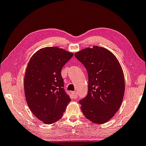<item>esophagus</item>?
<instances>
[{"instance_id":"esophagus-1","label":"esophagus","mask_w":146,"mask_h":146,"mask_svg":"<svg viewBox=\"0 0 146 146\" xmlns=\"http://www.w3.org/2000/svg\"><path fill=\"white\" fill-rule=\"evenodd\" d=\"M72 95H73V96L75 98H77V93L76 92H72Z\"/></svg>"}]
</instances>
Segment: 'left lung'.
I'll list each match as a JSON object with an SVG mask.
<instances>
[{
	"mask_svg": "<svg viewBox=\"0 0 146 146\" xmlns=\"http://www.w3.org/2000/svg\"><path fill=\"white\" fill-rule=\"evenodd\" d=\"M88 74V93L79 101L86 119L103 124L114 117L122 104L125 86L119 60L108 49L94 46L75 53Z\"/></svg>",
	"mask_w": 146,
	"mask_h": 146,
	"instance_id": "8db88e82",
	"label": "left lung"
}]
</instances>
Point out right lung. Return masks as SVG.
<instances>
[{"label": "right lung", "instance_id": "right-lung-1", "mask_svg": "<svg viewBox=\"0 0 146 146\" xmlns=\"http://www.w3.org/2000/svg\"><path fill=\"white\" fill-rule=\"evenodd\" d=\"M73 54L58 47L36 52L27 64L24 92L29 109L44 124L60 119L71 101L64 90L62 68Z\"/></svg>", "mask_w": 146, "mask_h": 146}]
</instances>
